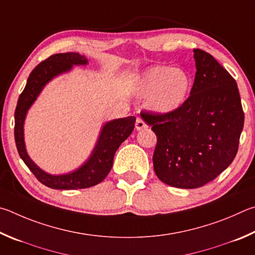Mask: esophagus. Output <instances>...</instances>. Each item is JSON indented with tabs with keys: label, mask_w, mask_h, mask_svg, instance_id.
Listing matches in <instances>:
<instances>
[{
	"label": "esophagus",
	"mask_w": 255,
	"mask_h": 255,
	"mask_svg": "<svg viewBox=\"0 0 255 255\" xmlns=\"http://www.w3.org/2000/svg\"><path fill=\"white\" fill-rule=\"evenodd\" d=\"M145 127H146V124L143 121V119L137 118L136 121H135V128H136V130H142V128H144Z\"/></svg>",
	"instance_id": "esophagus-1"
}]
</instances>
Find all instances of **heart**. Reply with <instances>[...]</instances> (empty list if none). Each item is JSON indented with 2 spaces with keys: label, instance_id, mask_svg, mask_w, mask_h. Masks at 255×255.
Masks as SVG:
<instances>
[{
  "label": "heart",
  "instance_id": "b5f03b06",
  "mask_svg": "<svg viewBox=\"0 0 255 255\" xmlns=\"http://www.w3.org/2000/svg\"><path fill=\"white\" fill-rule=\"evenodd\" d=\"M191 88V79L185 70L169 66L151 67L141 76L136 91L141 96L149 97L153 111L168 114L184 104Z\"/></svg>",
  "mask_w": 255,
  "mask_h": 255
}]
</instances>
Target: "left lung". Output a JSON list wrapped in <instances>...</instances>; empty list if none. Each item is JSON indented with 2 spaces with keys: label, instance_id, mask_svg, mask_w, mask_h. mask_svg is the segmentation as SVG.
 <instances>
[{
  "label": "left lung",
  "instance_id": "obj_1",
  "mask_svg": "<svg viewBox=\"0 0 255 255\" xmlns=\"http://www.w3.org/2000/svg\"><path fill=\"white\" fill-rule=\"evenodd\" d=\"M190 95L168 114L141 112L155 135L154 172L177 188L194 189L222 173L238 153L244 112L238 85L208 52L194 49Z\"/></svg>",
  "mask_w": 255,
  "mask_h": 255
}]
</instances>
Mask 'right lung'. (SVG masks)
Returning a JSON list of instances; mask_svg holds the SVG:
<instances>
[{
	"instance_id": "obj_1",
	"label": "right lung",
	"mask_w": 255,
	"mask_h": 255,
	"mask_svg": "<svg viewBox=\"0 0 255 255\" xmlns=\"http://www.w3.org/2000/svg\"><path fill=\"white\" fill-rule=\"evenodd\" d=\"M86 64V57L77 52L56 53L50 56L31 71L23 92L17 100L14 113V139L17 152L35 178L41 184L52 189H83L100 184L111 171L116 150L128 139L134 128V116L107 122L102 128L100 139L91 157L77 170L67 175H49L29 158L23 137V123L26 112L33 104L44 85L50 82L53 77L70 70L74 65Z\"/></svg>"
}]
</instances>
